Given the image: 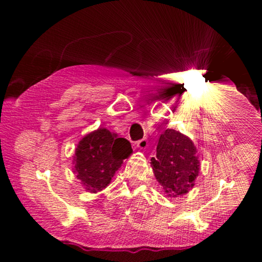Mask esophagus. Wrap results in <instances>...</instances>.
I'll use <instances>...</instances> for the list:
<instances>
[{
    "label": "esophagus",
    "instance_id": "1",
    "mask_svg": "<svg viewBox=\"0 0 262 262\" xmlns=\"http://www.w3.org/2000/svg\"><path fill=\"white\" fill-rule=\"evenodd\" d=\"M147 147H148V140L147 139H142V140L136 142V148L137 149H145Z\"/></svg>",
    "mask_w": 262,
    "mask_h": 262
}]
</instances>
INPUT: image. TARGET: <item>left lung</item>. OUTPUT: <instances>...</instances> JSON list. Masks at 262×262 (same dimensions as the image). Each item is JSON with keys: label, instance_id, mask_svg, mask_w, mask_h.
Here are the masks:
<instances>
[{"label": "left lung", "instance_id": "obj_1", "mask_svg": "<svg viewBox=\"0 0 262 262\" xmlns=\"http://www.w3.org/2000/svg\"><path fill=\"white\" fill-rule=\"evenodd\" d=\"M156 151L151 166L164 192L168 196L188 193L200 170L193 141L180 132L166 129L159 137Z\"/></svg>", "mask_w": 262, "mask_h": 262}]
</instances>
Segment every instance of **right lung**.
<instances>
[{
    "label": "right lung",
    "mask_w": 262,
    "mask_h": 262,
    "mask_svg": "<svg viewBox=\"0 0 262 262\" xmlns=\"http://www.w3.org/2000/svg\"><path fill=\"white\" fill-rule=\"evenodd\" d=\"M132 152L129 141L98 128L78 142L74 172L88 192L97 193L107 187L115 171Z\"/></svg>",
    "instance_id": "add662e5"
}]
</instances>
